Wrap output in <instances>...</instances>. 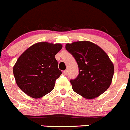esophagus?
Instances as JSON below:
<instances>
[{
  "mask_svg": "<svg viewBox=\"0 0 130 130\" xmlns=\"http://www.w3.org/2000/svg\"><path fill=\"white\" fill-rule=\"evenodd\" d=\"M63 73H64V74H68V70L64 71Z\"/></svg>",
  "mask_w": 130,
  "mask_h": 130,
  "instance_id": "34e87169",
  "label": "esophagus"
}]
</instances>
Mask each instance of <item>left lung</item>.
Wrapping results in <instances>:
<instances>
[{
  "mask_svg": "<svg viewBox=\"0 0 130 130\" xmlns=\"http://www.w3.org/2000/svg\"><path fill=\"white\" fill-rule=\"evenodd\" d=\"M66 48L75 58L79 74L71 80L73 90L87 99H93L110 87L114 75V64L99 46L89 41L66 43Z\"/></svg>",
  "mask_w": 130,
  "mask_h": 130,
  "instance_id": "left-lung-1",
  "label": "left lung"
}]
</instances>
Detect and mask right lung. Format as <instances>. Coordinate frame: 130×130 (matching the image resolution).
<instances>
[{
    "mask_svg": "<svg viewBox=\"0 0 130 130\" xmlns=\"http://www.w3.org/2000/svg\"><path fill=\"white\" fill-rule=\"evenodd\" d=\"M62 48L61 43L38 42L19 57L13 66V74L23 92L39 99L53 90L56 79L62 73L55 56Z\"/></svg>",
    "mask_w": 130,
    "mask_h": 130,
    "instance_id": "obj_1",
    "label": "right lung"
}]
</instances>
